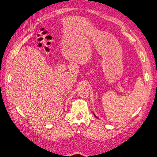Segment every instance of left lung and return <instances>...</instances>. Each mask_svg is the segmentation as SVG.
I'll list each match as a JSON object with an SVG mask.
<instances>
[{"mask_svg":"<svg viewBox=\"0 0 157 157\" xmlns=\"http://www.w3.org/2000/svg\"><path fill=\"white\" fill-rule=\"evenodd\" d=\"M94 116H95V117H96V118H97V119H98V117H96V115H94Z\"/></svg>","mask_w":157,"mask_h":157,"instance_id":"left-lung-1","label":"left lung"}]
</instances>
